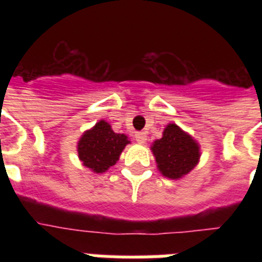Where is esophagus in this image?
<instances>
[{
    "instance_id": "obj_1",
    "label": "esophagus",
    "mask_w": 262,
    "mask_h": 262,
    "mask_svg": "<svg viewBox=\"0 0 262 262\" xmlns=\"http://www.w3.org/2000/svg\"><path fill=\"white\" fill-rule=\"evenodd\" d=\"M135 139H136V141H137V143L144 144L145 141H147V135H145L144 132H137V133L135 135Z\"/></svg>"
}]
</instances>
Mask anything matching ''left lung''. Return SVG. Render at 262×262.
Returning a JSON list of instances; mask_svg holds the SVG:
<instances>
[{"label": "left lung", "mask_w": 262, "mask_h": 262, "mask_svg": "<svg viewBox=\"0 0 262 262\" xmlns=\"http://www.w3.org/2000/svg\"><path fill=\"white\" fill-rule=\"evenodd\" d=\"M152 152L160 172L171 179L181 178L191 171L200 158L197 143L175 123L167 125L163 137L152 145Z\"/></svg>", "instance_id": "1"}]
</instances>
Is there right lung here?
Masks as SVG:
<instances>
[{
    "label": "right lung",
    "mask_w": 262,
    "mask_h": 262,
    "mask_svg": "<svg viewBox=\"0 0 262 262\" xmlns=\"http://www.w3.org/2000/svg\"><path fill=\"white\" fill-rule=\"evenodd\" d=\"M127 143L126 136L114 133L108 123L100 121L80 139L79 158L92 171L104 172L117 163Z\"/></svg>",
    "instance_id": "obj_1"
}]
</instances>
